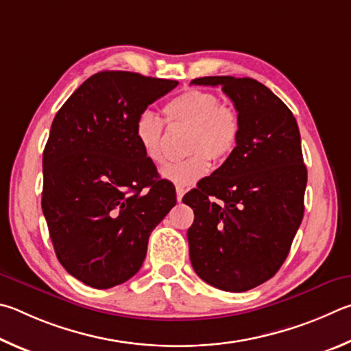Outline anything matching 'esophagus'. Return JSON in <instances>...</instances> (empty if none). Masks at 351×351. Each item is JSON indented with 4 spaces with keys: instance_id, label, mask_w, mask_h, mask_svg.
<instances>
[{
    "instance_id": "1",
    "label": "esophagus",
    "mask_w": 351,
    "mask_h": 351,
    "mask_svg": "<svg viewBox=\"0 0 351 351\" xmlns=\"http://www.w3.org/2000/svg\"><path fill=\"white\" fill-rule=\"evenodd\" d=\"M176 195H177V202H182L183 195H185V189H183L182 186H177L176 188Z\"/></svg>"
}]
</instances>
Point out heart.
<instances>
[{"mask_svg":"<svg viewBox=\"0 0 351 351\" xmlns=\"http://www.w3.org/2000/svg\"><path fill=\"white\" fill-rule=\"evenodd\" d=\"M163 112L169 125H185L186 151L179 162L169 163L163 177L176 185L189 186L210 171V157L223 160L234 151L241 135V119L234 108L222 104L213 92L189 89L165 104ZM135 138L147 160L156 165L166 162L163 121L151 112H143L135 121Z\"/></svg>","mask_w":351,"mask_h":351,"instance_id":"b5f03b06","label":"heart"}]
</instances>
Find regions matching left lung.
I'll use <instances>...</instances> for the list:
<instances>
[{"label":"left lung","mask_w":351,"mask_h":351,"mask_svg":"<svg viewBox=\"0 0 351 351\" xmlns=\"http://www.w3.org/2000/svg\"><path fill=\"white\" fill-rule=\"evenodd\" d=\"M222 86L241 119L223 165L183 197L194 210L188 230L194 271L206 284L242 293L279 271L304 217L306 168L296 119L253 78L202 77Z\"/></svg>","instance_id":"left-lung-1"}]
</instances>
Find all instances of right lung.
I'll return each instance as SVG.
<instances>
[{"mask_svg":"<svg viewBox=\"0 0 351 351\" xmlns=\"http://www.w3.org/2000/svg\"><path fill=\"white\" fill-rule=\"evenodd\" d=\"M179 82L126 71L89 77L60 108L43 152V199L61 265L92 288L138 271L152 230L176 205L135 138V121Z\"/></svg>","mask_w":351,"mask_h":351,"instance_id":"obj_1","label":"right lung"}]
</instances>
